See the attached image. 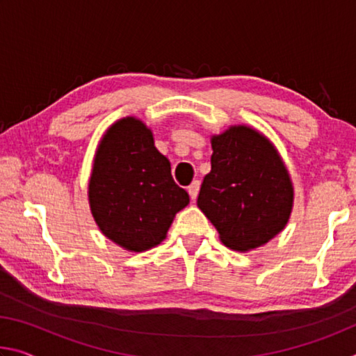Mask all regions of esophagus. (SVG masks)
I'll use <instances>...</instances> for the list:
<instances>
[{"instance_id": "1", "label": "esophagus", "mask_w": 356, "mask_h": 356, "mask_svg": "<svg viewBox=\"0 0 356 356\" xmlns=\"http://www.w3.org/2000/svg\"><path fill=\"white\" fill-rule=\"evenodd\" d=\"M200 186H201L200 180H195V182H193V184L188 186V193H190V197H191L193 201H195L196 197H197V193H200Z\"/></svg>"}]
</instances>
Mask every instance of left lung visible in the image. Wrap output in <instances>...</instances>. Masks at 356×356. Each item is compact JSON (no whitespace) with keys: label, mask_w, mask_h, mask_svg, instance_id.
Instances as JSON below:
<instances>
[{"label":"left lung","mask_w":356,"mask_h":356,"mask_svg":"<svg viewBox=\"0 0 356 356\" xmlns=\"http://www.w3.org/2000/svg\"><path fill=\"white\" fill-rule=\"evenodd\" d=\"M212 171L202 180L197 207L236 251L267 243L287 225L291 177L267 138L237 125L212 138Z\"/></svg>","instance_id":"obj_1"}]
</instances>
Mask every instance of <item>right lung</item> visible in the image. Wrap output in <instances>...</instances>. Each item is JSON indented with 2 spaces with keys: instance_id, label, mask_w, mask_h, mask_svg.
I'll list each match as a JSON object with an SVG mask.
<instances>
[{
  "instance_id": "add662e5",
  "label": "right lung",
  "mask_w": 356,
  "mask_h": 356,
  "mask_svg": "<svg viewBox=\"0 0 356 356\" xmlns=\"http://www.w3.org/2000/svg\"><path fill=\"white\" fill-rule=\"evenodd\" d=\"M188 202L141 120L125 118L108 129L89 182L94 220L108 238L130 251L152 248Z\"/></svg>"
}]
</instances>
